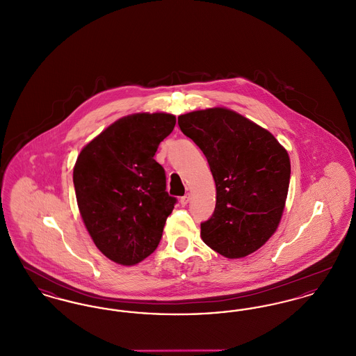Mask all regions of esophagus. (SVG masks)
<instances>
[{"label": "esophagus", "instance_id": "1", "mask_svg": "<svg viewBox=\"0 0 356 356\" xmlns=\"http://www.w3.org/2000/svg\"><path fill=\"white\" fill-rule=\"evenodd\" d=\"M189 200H191V195L186 193V196H183L180 199V203H181V205H186V204L189 203Z\"/></svg>", "mask_w": 356, "mask_h": 356}]
</instances>
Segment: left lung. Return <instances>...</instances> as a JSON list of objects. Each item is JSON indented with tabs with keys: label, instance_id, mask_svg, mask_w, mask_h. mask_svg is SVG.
<instances>
[{
	"label": "left lung",
	"instance_id": "1",
	"mask_svg": "<svg viewBox=\"0 0 356 356\" xmlns=\"http://www.w3.org/2000/svg\"><path fill=\"white\" fill-rule=\"evenodd\" d=\"M203 151L216 184V207L200 236L218 254L240 259L275 234L287 200L291 163L275 136L235 111L208 108L179 116Z\"/></svg>",
	"mask_w": 356,
	"mask_h": 356
}]
</instances>
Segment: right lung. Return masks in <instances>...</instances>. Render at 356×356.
Returning a JSON list of instances; mask_svg holds the SVG:
<instances>
[{
	"instance_id": "right-lung-1",
	"label": "right lung",
	"mask_w": 356,
	"mask_h": 356,
	"mask_svg": "<svg viewBox=\"0 0 356 356\" xmlns=\"http://www.w3.org/2000/svg\"><path fill=\"white\" fill-rule=\"evenodd\" d=\"M170 113H134L89 141L73 168L77 205L96 247L112 261L135 266L157 248L176 199L153 159L170 135Z\"/></svg>"
}]
</instances>
